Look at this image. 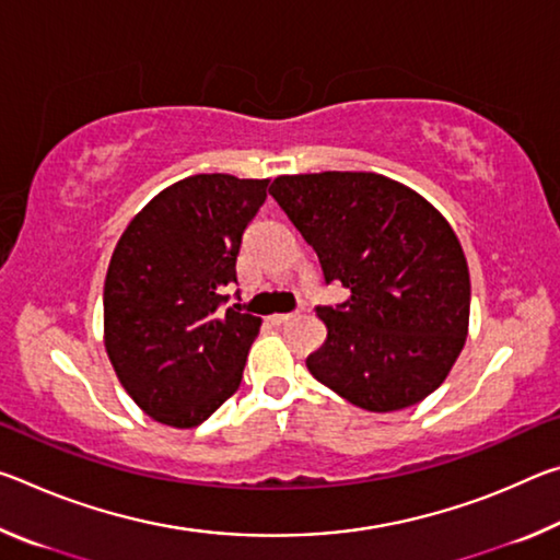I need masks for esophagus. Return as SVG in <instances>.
<instances>
[{
  "instance_id": "esophagus-1",
  "label": "esophagus",
  "mask_w": 560,
  "mask_h": 560,
  "mask_svg": "<svg viewBox=\"0 0 560 560\" xmlns=\"http://www.w3.org/2000/svg\"><path fill=\"white\" fill-rule=\"evenodd\" d=\"M299 318V314H273L271 316V324L273 326H287V324H291V320H296Z\"/></svg>"
}]
</instances>
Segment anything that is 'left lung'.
I'll use <instances>...</instances> for the list:
<instances>
[{"instance_id":"left-lung-1","label":"left lung","mask_w":560,"mask_h":560,"mask_svg":"<svg viewBox=\"0 0 560 560\" xmlns=\"http://www.w3.org/2000/svg\"><path fill=\"white\" fill-rule=\"evenodd\" d=\"M269 195L314 246L326 283L350 291L316 308L328 336L306 358L311 375L371 412L438 390L469 330V269L450 222L375 173L281 175Z\"/></svg>"}]
</instances>
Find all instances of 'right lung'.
<instances>
[{
  "label": "right lung",
  "instance_id": "add662e5",
  "mask_svg": "<svg viewBox=\"0 0 560 560\" xmlns=\"http://www.w3.org/2000/svg\"><path fill=\"white\" fill-rule=\"evenodd\" d=\"M267 185L224 173L179 179L132 217L113 252L106 353L140 410L170 428H197L242 383L261 318L222 308L224 287Z\"/></svg>",
  "mask_w": 560,
  "mask_h": 560
}]
</instances>
